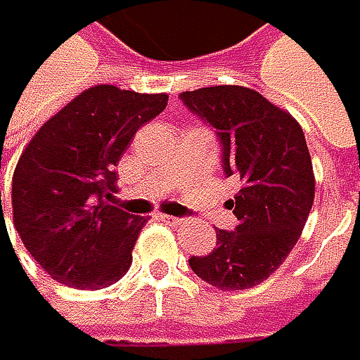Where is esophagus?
Instances as JSON below:
<instances>
[{"mask_svg": "<svg viewBox=\"0 0 360 360\" xmlns=\"http://www.w3.org/2000/svg\"><path fill=\"white\" fill-rule=\"evenodd\" d=\"M158 218L162 220V222H166V224H181L184 222V218H176V216H168V214H158Z\"/></svg>", "mask_w": 360, "mask_h": 360, "instance_id": "34e87169", "label": "esophagus"}]
</instances>
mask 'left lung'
Instances as JSON below:
<instances>
[{"mask_svg": "<svg viewBox=\"0 0 360 360\" xmlns=\"http://www.w3.org/2000/svg\"><path fill=\"white\" fill-rule=\"evenodd\" d=\"M184 105L218 138L226 176L240 181L229 200L233 231H216V248L190 257V268L218 289L266 281L296 246L309 218L315 179L304 134L292 114L244 86L181 92Z\"/></svg>", "mask_w": 360, "mask_h": 360, "instance_id": "1", "label": "left lung"}]
</instances>
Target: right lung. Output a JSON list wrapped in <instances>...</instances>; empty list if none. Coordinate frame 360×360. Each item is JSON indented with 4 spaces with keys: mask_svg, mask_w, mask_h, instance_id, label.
<instances>
[{
    "mask_svg": "<svg viewBox=\"0 0 360 360\" xmlns=\"http://www.w3.org/2000/svg\"><path fill=\"white\" fill-rule=\"evenodd\" d=\"M168 94L94 86L51 116L12 176V216L27 252L53 281L103 289L131 266L146 218L110 202L116 164Z\"/></svg>",
    "mask_w": 360,
    "mask_h": 360,
    "instance_id": "obj_1",
    "label": "right lung"
}]
</instances>
